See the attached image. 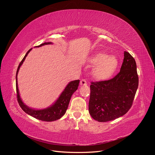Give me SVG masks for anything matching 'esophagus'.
<instances>
[{"label": "esophagus", "instance_id": "34e87169", "mask_svg": "<svg viewBox=\"0 0 155 155\" xmlns=\"http://www.w3.org/2000/svg\"><path fill=\"white\" fill-rule=\"evenodd\" d=\"M81 85H87V80L86 79H82L80 81Z\"/></svg>", "mask_w": 155, "mask_h": 155}]
</instances>
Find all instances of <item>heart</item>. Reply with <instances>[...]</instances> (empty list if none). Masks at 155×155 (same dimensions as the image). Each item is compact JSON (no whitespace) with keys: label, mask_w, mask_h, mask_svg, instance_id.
Wrapping results in <instances>:
<instances>
[{"label":"heart","mask_w":155,"mask_h":155,"mask_svg":"<svg viewBox=\"0 0 155 155\" xmlns=\"http://www.w3.org/2000/svg\"><path fill=\"white\" fill-rule=\"evenodd\" d=\"M92 63L96 65L93 70V76L98 79H104L113 74L118 62L114 56L100 54L92 58Z\"/></svg>","instance_id":"obj_1"}]
</instances>
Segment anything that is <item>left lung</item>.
Instances as JSON below:
<instances>
[{
	"label": "left lung",
	"instance_id": "1",
	"mask_svg": "<svg viewBox=\"0 0 155 155\" xmlns=\"http://www.w3.org/2000/svg\"><path fill=\"white\" fill-rule=\"evenodd\" d=\"M138 87L137 64L125 51L119 73L109 80L91 82L88 111L92 118L106 122L125 114L132 107Z\"/></svg>",
	"mask_w": 155,
	"mask_h": 155
}]
</instances>
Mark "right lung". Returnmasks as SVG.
I'll return each mask as SVG.
<instances>
[{
  "mask_svg": "<svg viewBox=\"0 0 155 155\" xmlns=\"http://www.w3.org/2000/svg\"><path fill=\"white\" fill-rule=\"evenodd\" d=\"M51 44V43H45L40 45L39 46H37L36 47H39V46H43L45 45H49ZM31 50L30 49L27 51L25 56L23 58L22 60L21 61L19 65H18L17 73H16V91H17V97L18 104H19L21 109L24 110L26 113L31 116L34 118L38 119L39 120L45 121H52L59 120V118L65 114V112L67 111V109H68L69 102L70 100V98L72 97V95L73 93L76 91L79 86V80H75L70 82L66 88H64L63 92L61 93V94L60 95L58 100L55 102V104H53L51 106H50L48 108L43 109V110H35L31 109V108L26 106L25 104H24L21 99L19 92H18V85H17V74L21 66L22 65V63L24 62L25 59H26V57L27 55L28 54L30 51Z\"/></svg>",
  "mask_w": 155,
  "mask_h": 155,
  "instance_id": "right-lung-1",
  "label": "right lung"
}]
</instances>
